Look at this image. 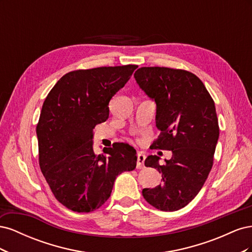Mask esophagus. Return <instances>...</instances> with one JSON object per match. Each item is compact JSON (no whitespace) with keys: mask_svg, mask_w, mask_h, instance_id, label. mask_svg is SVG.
<instances>
[{"mask_svg":"<svg viewBox=\"0 0 252 252\" xmlns=\"http://www.w3.org/2000/svg\"><path fill=\"white\" fill-rule=\"evenodd\" d=\"M144 161H145V156L142 154V152H139L138 161H136V168L142 169L144 167Z\"/></svg>","mask_w":252,"mask_h":252,"instance_id":"34e87169","label":"esophagus"}]
</instances>
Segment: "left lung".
Segmentation results:
<instances>
[{"instance_id":"8db88e82","label":"left lung","mask_w":252,"mask_h":252,"mask_svg":"<svg viewBox=\"0 0 252 252\" xmlns=\"http://www.w3.org/2000/svg\"><path fill=\"white\" fill-rule=\"evenodd\" d=\"M134 79L157 104L156 125L161 133L151 148L171 150L158 164L149 156L145 166L162 173V185L143 189V196L162 211L179 210L200 192L213 165L220 129L215 102L195 74L167 67H141Z\"/></svg>"}]
</instances>
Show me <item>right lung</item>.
Masks as SVG:
<instances>
[{
  "mask_svg": "<svg viewBox=\"0 0 252 252\" xmlns=\"http://www.w3.org/2000/svg\"><path fill=\"white\" fill-rule=\"evenodd\" d=\"M136 65L97 67L66 73L46 96L36 125L39 163L56 199L75 212L94 211L109 199L114 181L136 166L125 143L94 151V128L109 117L111 97Z\"/></svg>",
  "mask_w": 252,
  "mask_h": 252,
  "instance_id": "1",
  "label": "right lung"
}]
</instances>
